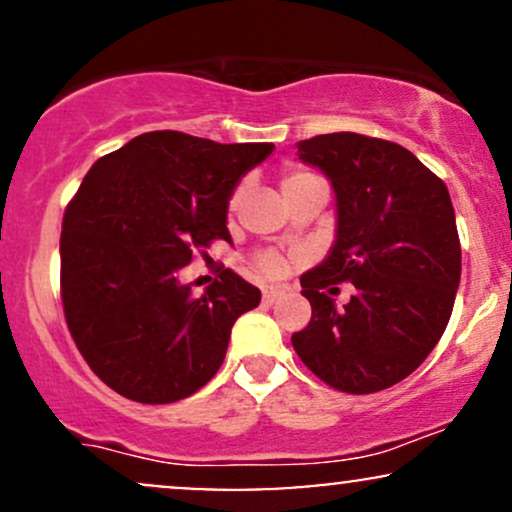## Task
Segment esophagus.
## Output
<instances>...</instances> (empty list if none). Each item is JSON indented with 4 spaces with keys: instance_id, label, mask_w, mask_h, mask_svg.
<instances>
[{
    "instance_id": "esophagus-1",
    "label": "esophagus",
    "mask_w": 512,
    "mask_h": 512,
    "mask_svg": "<svg viewBox=\"0 0 512 512\" xmlns=\"http://www.w3.org/2000/svg\"><path fill=\"white\" fill-rule=\"evenodd\" d=\"M286 289H281V286H264L262 289V301L267 305H272L274 301H279L281 296H284Z\"/></svg>"
}]
</instances>
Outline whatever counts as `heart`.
<instances>
[{"label": "heart", "instance_id": "obj_1", "mask_svg": "<svg viewBox=\"0 0 512 512\" xmlns=\"http://www.w3.org/2000/svg\"><path fill=\"white\" fill-rule=\"evenodd\" d=\"M313 178H315L313 173H305V170L291 168V170H286L284 175H281V190L289 192L296 185H301V182H308V180H313ZM238 197H240V192H236V195H233L231 207H236ZM255 267L260 269L264 276H281V274L286 272V260L281 255H276V252H262V255H257Z\"/></svg>", "mask_w": 512, "mask_h": 512}]
</instances>
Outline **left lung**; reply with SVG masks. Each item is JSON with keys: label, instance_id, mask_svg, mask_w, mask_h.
Returning <instances> with one entry per match:
<instances>
[{"label": "left lung", "instance_id": "1", "mask_svg": "<svg viewBox=\"0 0 512 512\" xmlns=\"http://www.w3.org/2000/svg\"><path fill=\"white\" fill-rule=\"evenodd\" d=\"M298 158L330 178L337 236L301 276L313 317L291 344L334 390L380 392L414 373L448 327L462 269L450 192L404 146L356 132L303 139ZM342 280L355 296L337 306Z\"/></svg>", "mask_w": 512, "mask_h": 512}]
</instances>
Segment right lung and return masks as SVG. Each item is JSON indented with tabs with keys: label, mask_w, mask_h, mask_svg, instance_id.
<instances>
[{
	"label": "right lung",
	"mask_w": 512,
	"mask_h": 512,
	"mask_svg": "<svg viewBox=\"0 0 512 512\" xmlns=\"http://www.w3.org/2000/svg\"><path fill=\"white\" fill-rule=\"evenodd\" d=\"M274 144L161 129L98 158L62 219V305L76 349L117 395L170 404L204 387L260 289L221 269L202 296L178 272L231 243L228 199Z\"/></svg>",
	"instance_id": "add662e5"
}]
</instances>
